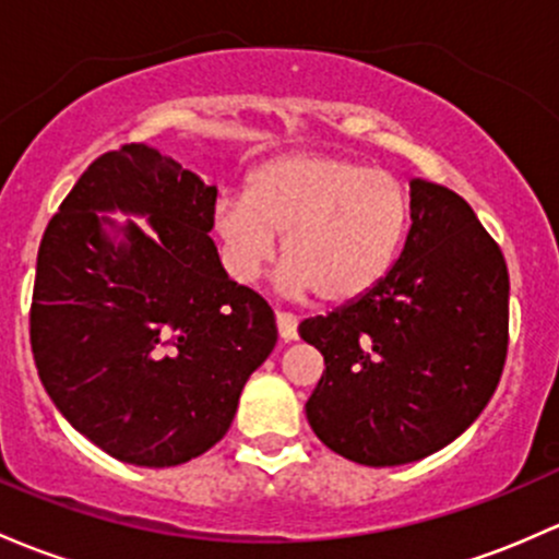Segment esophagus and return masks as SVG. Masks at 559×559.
<instances>
[{
  "instance_id": "obj_1",
  "label": "esophagus",
  "mask_w": 559,
  "mask_h": 559,
  "mask_svg": "<svg viewBox=\"0 0 559 559\" xmlns=\"http://www.w3.org/2000/svg\"><path fill=\"white\" fill-rule=\"evenodd\" d=\"M275 324H278V337L284 340V343L297 340V316L275 313Z\"/></svg>"
}]
</instances>
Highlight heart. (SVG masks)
Segmentation results:
<instances>
[{
  "mask_svg": "<svg viewBox=\"0 0 559 559\" xmlns=\"http://www.w3.org/2000/svg\"><path fill=\"white\" fill-rule=\"evenodd\" d=\"M407 216V190L391 171L343 155L292 152L257 166L246 198L216 203L214 233L238 281H254L275 257V235H284V289L348 302L385 278Z\"/></svg>",
  "mask_w": 559,
  "mask_h": 559,
  "instance_id": "obj_1",
  "label": "heart"
}]
</instances>
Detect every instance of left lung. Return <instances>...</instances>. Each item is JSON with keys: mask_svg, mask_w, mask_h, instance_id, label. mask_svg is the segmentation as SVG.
<instances>
[{"mask_svg": "<svg viewBox=\"0 0 559 559\" xmlns=\"http://www.w3.org/2000/svg\"><path fill=\"white\" fill-rule=\"evenodd\" d=\"M324 356L305 413L316 437L361 466L448 448L487 407L509 348V270L472 205L409 181V233L367 295L299 324Z\"/></svg>", "mask_w": 559, "mask_h": 559, "instance_id": "obj_1", "label": "left lung"}]
</instances>
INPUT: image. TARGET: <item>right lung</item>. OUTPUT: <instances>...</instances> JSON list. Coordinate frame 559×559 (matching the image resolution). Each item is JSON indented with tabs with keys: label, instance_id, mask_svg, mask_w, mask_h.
I'll use <instances>...</instances> for the list:
<instances>
[{
	"label": "right lung",
	"instance_id": "right-lung-1",
	"mask_svg": "<svg viewBox=\"0 0 559 559\" xmlns=\"http://www.w3.org/2000/svg\"><path fill=\"white\" fill-rule=\"evenodd\" d=\"M216 187L146 144L96 157L43 235L32 354L82 437L133 466L192 461L227 433L278 340L270 305L216 254ZM98 210L150 215L146 236Z\"/></svg>",
	"mask_w": 559,
	"mask_h": 559
}]
</instances>
